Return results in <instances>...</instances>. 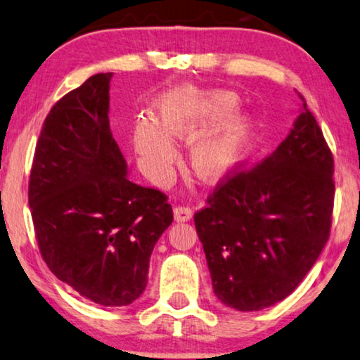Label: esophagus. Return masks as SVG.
I'll return each instance as SVG.
<instances>
[{"label": "esophagus", "mask_w": 360, "mask_h": 360, "mask_svg": "<svg viewBox=\"0 0 360 360\" xmlns=\"http://www.w3.org/2000/svg\"><path fill=\"white\" fill-rule=\"evenodd\" d=\"M174 217H175V221H188L191 217H193V212H191L190 207H181V205H179V207L174 208Z\"/></svg>", "instance_id": "1"}]
</instances>
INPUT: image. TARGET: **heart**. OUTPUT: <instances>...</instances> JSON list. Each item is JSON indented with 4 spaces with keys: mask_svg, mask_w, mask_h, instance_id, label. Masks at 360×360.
<instances>
[{
    "mask_svg": "<svg viewBox=\"0 0 360 360\" xmlns=\"http://www.w3.org/2000/svg\"><path fill=\"white\" fill-rule=\"evenodd\" d=\"M238 97L231 92H202L181 89L157 104V125L140 119L134 127L139 155L153 172H163L174 162L176 150L170 139H190L236 109ZM253 122L248 115H235L220 127L200 137L191 147V165L205 180H220L245 155Z\"/></svg>",
    "mask_w": 360,
    "mask_h": 360,
    "instance_id": "heart-1",
    "label": "heart"
}]
</instances>
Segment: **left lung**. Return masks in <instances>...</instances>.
<instances>
[{"mask_svg":"<svg viewBox=\"0 0 360 360\" xmlns=\"http://www.w3.org/2000/svg\"><path fill=\"white\" fill-rule=\"evenodd\" d=\"M281 146L253 167L236 163L195 213L213 291L238 311L288 297L330 235L334 158L304 97Z\"/></svg>","mask_w":360,"mask_h":360,"instance_id":"1","label":"left lung"}]
</instances>
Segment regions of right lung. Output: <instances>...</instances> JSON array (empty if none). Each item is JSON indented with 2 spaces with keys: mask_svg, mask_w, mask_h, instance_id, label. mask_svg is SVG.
I'll list each match as a JSON object with an SVG mask.
<instances>
[{
  "mask_svg": "<svg viewBox=\"0 0 360 360\" xmlns=\"http://www.w3.org/2000/svg\"><path fill=\"white\" fill-rule=\"evenodd\" d=\"M110 77H89L49 110L27 200L51 273L96 304L129 306L147 286L153 246L174 212L163 191L127 179L107 115Z\"/></svg>",
  "mask_w": 360,
  "mask_h": 360,
  "instance_id": "add662e5",
  "label": "right lung"
}]
</instances>
